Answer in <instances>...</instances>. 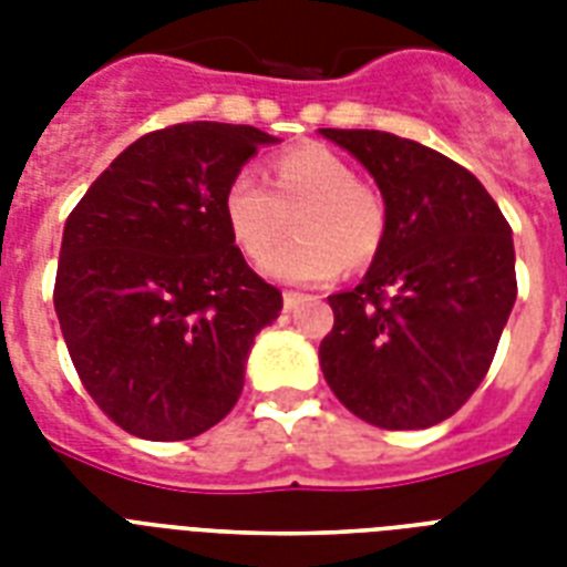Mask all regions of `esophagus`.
<instances>
[{"label":"esophagus","instance_id":"1","mask_svg":"<svg viewBox=\"0 0 567 567\" xmlns=\"http://www.w3.org/2000/svg\"><path fill=\"white\" fill-rule=\"evenodd\" d=\"M300 302H302V293H293V291H285L282 293L285 311H293V309H297V306H300Z\"/></svg>","mask_w":567,"mask_h":567}]
</instances>
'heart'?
I'll use <instances>...</instances> for the list:
<instances>
[{"label": "heart", "mask_w": 567, "mask_h": 567, "mask_svg": "<svg viewBox=\"0 0 567 567\" xmlns=\"http://www.w3.org/2000/svg\"><path fill=\"white\" fill-rule=\"evenodd\" d=\"M274 190L249 171L231 176L223 194V220L235 247L261 258L298 212V238L261 261L270 279L285 285L332 282L344 265L362 267L385 238V205L355 167L318 144L285 150L270 164Z\"/></svg>", "instance_id": "heart-1"}]
</instances>
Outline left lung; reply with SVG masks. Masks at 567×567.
Instances as JSON below:
<instances>
[{
  "mask_svg": "<svg viewBox=\"0 0 567 567\" xmlns=\"http://www.w3.org/2000/svg\"><path fill=\"white\" fill-rule=\"evenodd\" d=\"M385 203V238L353 291L329 297L320 371L379 430H426L488 373L518 297L506 217L474 173L409 137L320 128Z\"/></svg>",
  "mask_w": 567,
  "mask_h": 567,
  "instance_id": "left-lung-1",
  "label": "left lung"
}]
</instances>
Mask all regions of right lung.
Returning a JSON list of instances; mask_svg holds the SVG:
<instances>
[{
	"label": "right lung",
	"instance_id": "1",
	"mask_svg": "<svg viewBox=\"0 0 567 567\" xmlns=\"http://www.w3.org/2000/svg\"><path fill=\"white\" fill-rule=\"evenodd\" d=\"M270 144L205 120L150 132L66 217L58 323L87 394L137 439L185 441L223 421L256 336L282 311L223 220L226 185Z\"/></svg>",
	"mask_w": 567,
	"mask_h": 567
}]
</instances>
